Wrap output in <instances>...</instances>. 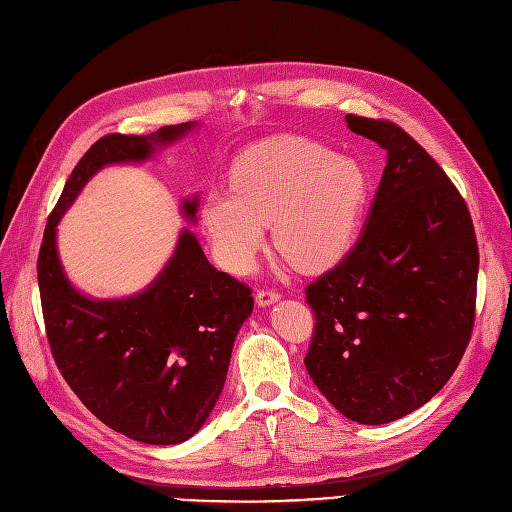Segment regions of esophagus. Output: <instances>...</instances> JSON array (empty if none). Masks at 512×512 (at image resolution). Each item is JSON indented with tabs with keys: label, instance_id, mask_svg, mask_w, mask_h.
<instances>
[{
	"label": "esophagus",
	"instance_id": "1",
	"mask_svg": "<svg viewBox=\"0 0 512 512\" xmlns=\"http://www.w3.org/2000/svg\"><path fill=\"white\" fill-rule=\"evenodd\" d=\"M280 299V293L274 291V289H259L257 291V304L259 306H270V304H276V301Z\"/></svg>",
	"mask_w": 512,
	"mask_h": 512
}]
</instances>
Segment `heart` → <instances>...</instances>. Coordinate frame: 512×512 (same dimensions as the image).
Masks as SVG:
<instances>
[{
  "instance_id": "heart-1",
  "label": "heart",
  "mask_w": 512,
  "mask_h": 512,
  "mask_svg": "<svg viewBox=\"0 0 512 512\" xmlns=\"http://www.w3.org/2000/svg\"><path fill=\"white\" fill-rule=\"evenodd\" d=\"M230 187L202 202V227L223 268L251 270L272 223L276 251L304 272L331 268L361 225L369 179L356 160L304 137H274L232 164Z\"/></svg>"
}]
</instances>
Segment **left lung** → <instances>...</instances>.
<instances>
[{
  "mask_svg": "<svg viewBox=\"0 0 512 512\" xmlns=\"http://www.w3.org/2000/svg\"><path fill=\"white\" fill-rule=\"evenodd\" d=\"M346 120L388 162L354 249L306 287L316 323L304 363L339 413L377 426L428 403L458 369L479 246L458 187L418 141L388 120Z\"/></svg>",
  "mask_w": 512,
  "mask_h": 512,
  "instance_id": "obj_1",
  "label": "left lung"
}]
</instances>
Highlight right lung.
I'll use <instances>...</instances> for the list:
<instances>
[{"label":"right lung","instance_id":"obj_1","mask_svg":"<svg viewBox=\"0 0 512 512\" xmlns=\"http://www.w3.org/2000/svg\"><path fill=\"white\" fill-rule=\"evenodd\" d=\"M192 126L101 137L69 175L37 255L56 367L92 415L147 445H177L202 428L223 390L238 329L253 312V291L211 266L194 234L183 230L175 255L143 293L116 301L84 297L63 274L56 223L99 168L145 160ZM196 206V198L185 200L183 213L194 219Z\"/></svg>","mask_w":512,"mask_h":512}]
</instances>
